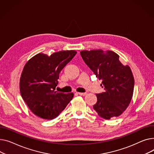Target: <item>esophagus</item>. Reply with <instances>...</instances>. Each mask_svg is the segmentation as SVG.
Segmentation results:
<instances>
[{
  "label": "esophagus",
  "instance_id": "esophagus-1",
  "mask_svg": "<svg viewBox=\"0 0 154 154\" xmlns=\"http://www.w3.org/2000/svg\"><path fill=\"white\" fill-rule=\"evenodd\" d=\"M77 94L80 96H85L87 93H77Z\"/></svg>",
  "mask_w": 154,
  "mask_h": 154
}]
</instances>
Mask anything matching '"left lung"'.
Returning a JSON list of instances; mask_svg holds the SVG:
<instances>
[{"label":"left lung","instance_id":"1","mask_svg":"<svg viewBox=\"0 0 154 154\" xmlns=\"http://www.w3.org/2000/svg\"><path fill=\"white\" fill-rule=\"evenodd\" d=\"M80 54L96 76L102 80L105 90L96 94L94 109L105 119L119 116L127 109L133 95L134 79L130 67L123 65L119 56L112 51L83 50Z\"/></svg>","mask_w":154,"mask_h":154}]
</instances>
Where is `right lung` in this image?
Returning <instances> with one entry per match:
<instances>
[{"mask_svg":"<svg viewBox=\"0 0 154 154\" xmlns=\"http://www.w3.org/2000/svg\"><path fill=\"white\" fill-rule=\"evenodd\" d=\"M60 51L50 57L38 53L25 64L20 79L21 96L31 111L42 119H55L65 109L73 93L55 91L59 74L76 54Z\"/></svg>","mask_w":154,"mask_h":154,"instance_id":"add662e5","label":"right lung"}]
</instances>
